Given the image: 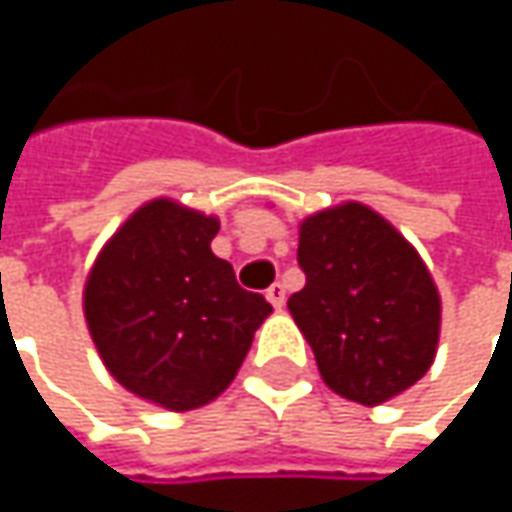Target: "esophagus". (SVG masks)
<instances>
[{
  "instance_id": "esophagus-1",
  "label": "esophagus",
  "mask_w": 512,
  "mask_h": 512,
  "mask_svg": "<svg viewBox=\"0 0 512 512\" xmlns=\"http://www.w3.org/2000/svg\"><path fill=\"white\" fill-rule=\"evenodd\" d=\"M267 299H270L273 307H282L285 305V287L279 285V282H273V285L267 287Z\"/></svg>"
}]
</instances>
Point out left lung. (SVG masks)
Listing matches in <instances>:
<instances>
[{
  "mask_svg": "<svg viewBox=\"0 0 512 512\" xmlns=\"http://www.w3.org/2000/svg\"><path fill=\"white\" fill-rule=\"evenodd\" d=\"M296 259L305 287L287 310L330 390L382 404L430 370L442 302L396 227L356 202L330 207L302 222Z\"/></svg>",
  "mask_w": 512,
  "mask_h": 512,
  "instance_id": "1",
  "label": "left lung"
}]
</instances>
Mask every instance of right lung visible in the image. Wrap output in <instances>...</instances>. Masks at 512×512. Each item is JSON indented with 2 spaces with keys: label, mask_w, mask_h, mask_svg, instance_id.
Listing matches in <instances>:
<instances>
[{
  "label": "right lung",
  "mask_w": 512,
  "mask_h": 512,
  "mask_svg": "<svg viewBox=\"0 0 512 512\" xmlns=\"http://www.w3.org/2000/svg\"><path fill=\"white\" fill-rule=\"evenodd\" d=\"M216 230L213 216L156 199L119 227L85 285V319L105 367L168 410L213 402L273 310L213 256Z\"/></svg>",
  "instance_id": "add662e5"
}]
</instances>
